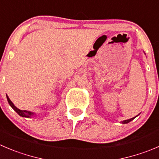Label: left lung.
<instances>
[{
  "label": "left lung",
  "mask_w": 159,
  "mask_h": 159,
  "mask_svg": "<svg viewBox=\"0 0 159 159\" xmlns=\"http://www.w3.org/2000/svg\"><path fill=\"white\" fill-rule=\"evenodd\" d=\"M135 117H136V116H135ZM135 117H133V118L130 119V120H124L122 122V124H127V123H129V122H130V121H131V120H133L135 118Z\"/></svg>",
  "instance_id": "left-lung-1"
}]
</instances>
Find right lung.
Masks as SVG:
<instances>
[{
	"instance_id": "obj_1",
	"label": "right lung",
	"mask_w": 159,
	"mask_h": 159,
	"mask_svg": "<svg viewBox=\"0 0 159 159\" xmlns=\"http://www.w3.org/2000/svg\"><path fill=\"white\" fill-rule=\"evenodd\" d=\"M7 102H8L9 105H10L11 106L12 109H14V110L15 111V112H17V113L18 114L19 116H21L22 117H28V118H29V117H31L32 116L34 115V112H30V111H27V110H21V109H18V108L16 107V106H15V105L12 103V102L11 101L10 98H8V96L7 95Z\"/></svg>"
}]
</instances>
